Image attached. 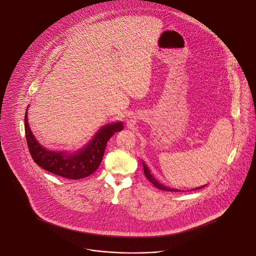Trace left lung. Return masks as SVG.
Returning a JSON list of instances; mask_svg holds the SVG:
<instances>
[{"label":"left lung","mask_w":256,"mask_h":256,"mask_svg":"<svg viewBox=\"0 0 256 256\" xmlns=\"http://www.w3.org/2000/svg\"><path fill=\"white\" fill-rule=\"evenodd\" d=\"M142 166H144V175H146V178L150 180V182L153 184V186H155V187H157L158 189L160 190H164V191H169V192H178L180 190H178V189H171V188H168L166 186H162V184H160L159 182H157V180H155L153 176L151 175V173L150 172V170H148V166L142 162ZM203 186L202 187H200V188H196V189H200V188H202Z\"/></svg>","instance_id":"left-lung-1"}]
</instances>
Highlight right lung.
Returning a JSON list of instances; mask_svg holds the SVG:
<instances>
[{
  "label": "right lung",
  "instance_id": "1",
  "mask_svg": "<svg viewBox=\"0 0 256 256\" xmlns=\"http://www.w3.org/2000/svg\"><path fill=\"white\" fill-rule=\"evenodd\" d=\"M24 128L28 150L36 164L54 175L70 180H80L92 174L102 162L106 142L115 132L123 130V124H106L99 130L96 135L83 150L76 153L45 150L36 140L27 121V110L24 116Z\"/></svg>",
  "mask_w": 256,
  "mask_h": 256
}]
</instances>
